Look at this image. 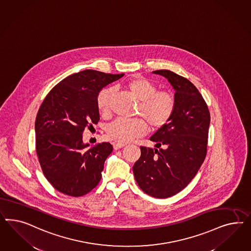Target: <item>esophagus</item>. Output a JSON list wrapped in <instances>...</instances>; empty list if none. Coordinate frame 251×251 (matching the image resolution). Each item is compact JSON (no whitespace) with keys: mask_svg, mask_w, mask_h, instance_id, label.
Returning a JSON list of instances; mask_svg holds the SVG:
<instances>
[{"mask_svg":"<svg viewBox=\"0 0 251 251\" xmlns=\"http://www.w3.org/2000/svg\"><path fill=\"white\" fill-rule=\"evenodd\" d=\"M123 146H124V145H123V144H118V143H115V144H113V147H114L115 150L121 149V148H122Z\"/></svg>","mask_w":251,"mask_h":251,"instance_id":"1","label":"esophagus"}]
</instances>
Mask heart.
Here are the masks:
<instances>
[{
  "mask_svg": "<svg viewBox=\"0 0 251 251\" xmlns=\"http://www.w3.org/2000/svg\"><path fill=\"white\" fill-rule=\"evenodd\" d=\"M125 88L139 100L137 115L141 119L116 120L108 125L107 136L118 144H126L147 132V124L152 130L166 127L175 114L176 100L168 91L158 90L157 85L145 77H134L126 82ZM114 94L112 87H105L97 97V107L101 115L110 111V100Z\"/></svg>",
  "mask_w": 251,
  "mask_h": 251,
  "instance_id": "obj_1",
  "label": "heart"
}]
</instances>
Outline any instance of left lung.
Wrapping results in <instances>:
<instances>
[{
	"label": "left lung",
	"mask_w": 251,
	"mask_h": 251,
	"mask_svg": "<svg viewBox=\"0 0 251 251\" xmlns=\"http://www.w3.org/2000/svg\"><path fill=\"white\" fill-rule=\"evenodd\" d=\"M166 77L175 89L176 107L171 121L150 140L157 150L141 146V156L132 167L135 180L146 194L164 199L188 186L207 153L210 111L196 86L168 70L152 72Z\"/></svg>",
	"instance_id": "8db88e82"
}]
</instances>
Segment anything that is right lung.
<instances>
[{"label":"right lung","instance_id":"1","mask_svg":"<svg viewBox=\"0 0 251 251\" xmlns=\"http://www.w3.org/2000/svg\"><path fill=\"white\" fill-rule=\"evenodd\" d=\"M124 75L84 70L64 78L46 96L35 123L36 151L43 174L54 189L81 197L97 187L113 146L102 143L86 149L85 128L99 121V91Z\"/></svg>","mask_w":251,"mask_h":251}]
</instances>
